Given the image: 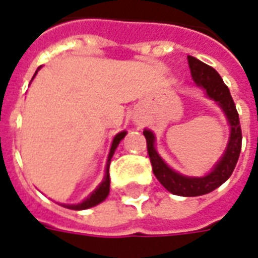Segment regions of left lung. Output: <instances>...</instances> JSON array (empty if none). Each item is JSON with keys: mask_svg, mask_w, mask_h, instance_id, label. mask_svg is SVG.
Here are the masks:
<instances>
[{"mask_svg": "<svg viewBox=\"0 0 258 258\" xmlns=\"http://www.w3.org/2000/svg\"><path fill=\"white\" fill-rule=\"evenodd\" d=\"M187 62L194 82L198 86H202L207 94L220 105L221 109L227 114V119L231 125V137L224 156L216 164L211 173L202 177L183 176L175 172L167 164L164 163L154 149V135L149 130H145L144 135L146 138V148L152 164V169L158 182L175 196L183 197H197L213 191L221 186L231 176L234 171L242 148V130L239 124V114L235 108L234 100L230 94L228 87L224 85L221 76L215 68H212L205 62L197 60L196 57L187 56Z\"/></svg>", "mask_w": 258, "mask_h": 258, "instance_id": "obj_1", "label": "left lung"}]
</instances>
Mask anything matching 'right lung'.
Here are the masks:
<instances>
[{
  "label": "right lung",
  "instance_id": "add662e5",
  "mask_svg": "<svg viewBox=\"0 0 258 258\" xmlns=\"http://www.w3.org/2000/svg\"><path fill=\"white\" fill-rule=\"evenodd\" d=\"M37 74V72H35ZM35 76V75H34ZM127 134L125 131L123 133H120L114 137L113 142H112V148H110L109 156H108V163H106V172H105V177L102 183H101L98 187L95 188V191H93L90 197L87 198L86 201H83L82 204H78V205H67V207L70 208V209H75V211H82V209H87V208L95 207V205H98L100 202H102L105 198L108 197V194H109V186H110V180H109V164H110V158L113 156L114 150L117 148V145L121 139L124 138V135Z\"/></svg>",
  "mask_w": 258,
  "mask_h": 258
}]
</instances>
